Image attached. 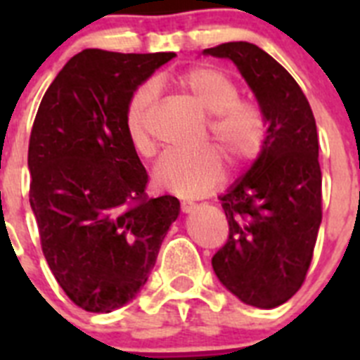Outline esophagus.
<instances>
[{
	"instance_id": "obj_1",
	"label": "esophagus",
	"mask_w": 360,
	"mask_h": 360,
	"mask_svg": "<svg viewBox=\"0 0 360 360\" xmlns=\"http://www.w3.org/2000/svg\"><path fill=\"white\" fill-rule=\"evenodd\" d=\"M196 207H198V205H196L195 202H189V200L182 202V212H193Z\"/></svg>"
}]
</instances>
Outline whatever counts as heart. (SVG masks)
Here are the masks:
<instances>
[{
	"mask_svg": "<svg viewBox=\"0 0 360 360\" xmlns=\"http://www.w3.org/2000/svg\"><path fill=\"white\" fill-rule=\"evenodd\" d=\"M169 82L211 115V136L232 164H245L259 155L266 139L265 115L256 103L238 98L240 90L232 79L211 66H193L171 75ZM153 98L151 86H139L124 111L126 135L142 157L155 151L146 124ZM224 176V158L214 148H203L196 153H167L155 167L157 186L182 198L205 196L221 184Z\"/></svg>",
	"mask_w": 360,
	"mask_h": 360,
	"instance_id": "obj_1",
	"label": "heart"
}]
</instances>
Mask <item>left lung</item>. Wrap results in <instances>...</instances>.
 Returning a JSON list of instances; mask_svg holds the SVG:
<instances>
[{"label":"left lung","instance_id":"obj_1","mask_svg":"<svg viewBox=\"0 0 360 360\" xmlns=\"http://www.w3.org/2000/svg\"><path fill=\"white\" fill-rule=\"evenodd\" d=\"M203 56L238 66L269 124L250 169L219 196L229 238L212 269L245 304L276 308L303 285L323 218L316 119L295 79L256 44L224 43Z\"/></svg>","mask_w":360,"mask_h":360}]
</instances>
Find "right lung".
Masks as SVG:
<instances>
[{"instance_id": "add662e5", "label": "right lung", "mask_w": 360, "mask_h": 360, "mask_svg": "<svg viewBox=\"0 0 360 360\" xmlns=\"http://www.w3.org/2000/svg\"><path fill=\"white\" fill-rule=\"evenodd\" d=\"M176 53L88 49L50 84L28 144L30 207L59 287L86 311L124 307L148 281L174 196L148 198V173L124 111L133 91Z\"/></svg>"}]
</instances>
